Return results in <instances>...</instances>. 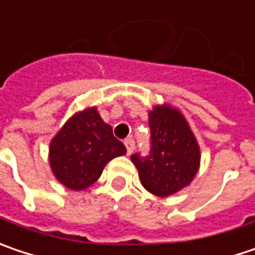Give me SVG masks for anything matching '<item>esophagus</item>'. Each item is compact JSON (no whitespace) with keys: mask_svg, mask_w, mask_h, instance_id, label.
Returning <instances> with one entry per match:
<instances>
[{"mask_svg":"<svg viewBox=\"0 0 255 255\" xmlns=\"http://www.w3.org/2000/svg\"><path fill=\"white\" fill-rule=\"evenodd\" d=\"M124 144H126V147H127V153L128 154H131V153L134 151V148H135V141H134L132 138H127V140L124 141Z\"/></svg>","mask_w":255,"mask_h":255,"instance_id":"obj_1","label":"esophagus"}]
</instances>
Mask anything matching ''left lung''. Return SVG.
Wrapping results in <instances>:
<instances>
[{"label":"left lung","instance_id":"left-lung-1","mask_svg":"<svg viewBox=\"0 0 255 255\" xmlns=\"http://www.w3.org/2000/svg\"><path fill=\"white\" fill-rule=\"evenodd\" d=\"M150 150L131 156L142 186L157 196H169L187 186L199 167V145L186 120L167 105L148 115Z\"/></svg>","mask_w":255,"mask_h":255}]
</instances>
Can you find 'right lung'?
<instances>
[{
    "label": "right lung",
    "instance_id": "1",
    "mask_svg": "<svg viewBox=\"0 0 255 255\" xmlns=\"http://www.w3.org/2000/svg\"><path fill=\"white\" fill-rule=\"evenodd\" d=\"M127 148L102 121L95 108L72 117L50 144V166L60 183L73 190H83L95 183L114 157Z\"/></svg>",
    "mask_w": 255,
    "mask_h": 255
}]
</instances>
